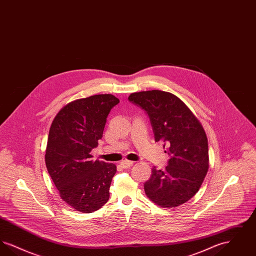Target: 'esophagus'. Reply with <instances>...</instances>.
Returning <instances> with one entry per match:
<instances>
[{
	"mask_svg": "<svg viewBox=\"0 0 256 256\" xmlns=\"http://www.w3.org/2000/svg\"><path fill=\"white\" fill-rule=\"evenodd\" d=\"M134 165V162L132 161H130V160H124L121 162V166L124 169H128L130 168L132 166Z\"/></svg>",
	"mask_w": 256,
	"mask_h": 256,
	"instance_id": "1",
	"label": "esophagus"
}]
</instances>
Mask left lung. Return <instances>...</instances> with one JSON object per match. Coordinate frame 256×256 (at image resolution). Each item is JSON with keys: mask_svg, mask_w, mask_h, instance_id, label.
Segmentation results:
<instances>
[{"mask_svg": "<svg viewBox=\"0 0 256 256\" xmlns=\"http://www.w3.org/2000/svg\"><path fill=\"white\" fill-rule=\"evenodd\" d=\"M128 100L150 118L156 142L170 156L165 170L152 169L144 183L146 196L161 207H176L198 191L208 170V142L200 122L180 98L160 91H142Z\"/></svg>", "mask_w": 256, "mask_h": 256, "instance_id": "obj_1", "label": "left lung"}]
</instances>
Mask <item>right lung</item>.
Wrapping results in <instances>:
<instances>
[{
	"label": "right lung",
	"instance_id": "add662e5",
	"mask_svg": "<svg viewBox=\"0 0 256 256\" xmlns=\"http://www.w3.org/2000/svg\"><path fill=\"white\" fill-rule=\"evenodd\" d=\"M120 102L110 94L74 100L58 113L50 128L45 161L61 198L82 213L106 204L116 165L92 160L108 116Z\"/></svg>",
	"mask_w": 256,
	"mask_h": 256
}]
</instances>
